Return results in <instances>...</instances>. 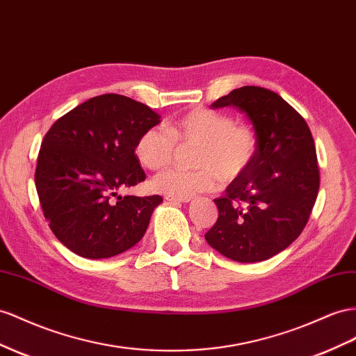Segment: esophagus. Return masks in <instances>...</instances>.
I'll use <instances>...</instances> for the list:
<instances>
[{"mask_svg": "<svg viewBox=\"0 0 356 356\" xmlns=\"http://www.w3.org/2000/svg\"><path fill=\"white\" fill-rule=\"evenodd\" d=\"M165 199L169 202H190L191 200V197H179V196H172V195H166Z\"/></svg>", "mask_w": 356, "mask_h": 356, "instance_id": "34e87169", "label": "esophagus"}]
</instances>
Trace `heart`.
I'll return each instance as SVG.
<instances>
[{
    "mask_svg": "<svg viewBox=\"0 0 356 356\" xmlns=\"http://www.w3.org/2000/svg\"><path fill=\"white\" fill-rule=\"evenodd\" d=\"M179 145H197L195 170L172 168L152 181L160 193L191 197L214 190L218 178L230 182L253 166L259 152V138L253 127L227 113L195 108L181 115L169 129L149 127L136 140L134 152L143 168L159 170L174 160Z\"/></svg>",
    "mask_w": 356,
    "mask_h": 356,
    "instance_id": "1",
    "label": "heart"
}]
</instances>
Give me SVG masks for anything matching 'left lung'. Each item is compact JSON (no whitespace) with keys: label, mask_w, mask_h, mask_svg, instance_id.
<instances>
[{"label":"left lung","mask_w":356,"mask_h":356,"mask_svg":"<svg viewBox=\"0 0 356 356\" xmlns=\"http://www.w3.org/2000/svg\"><path fill=\"white\" fill-rule=\"evenodd\" d=\"M225 106L247 113L259 152L214 199L218 218L205 239L232 261L262 262L289 247L309 222L321 184L314 140L305 120L274 91L241 86L211 104Z\"/></svg>","instance_id":"left-lung-1"}]
</instances>
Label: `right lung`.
<instances>
[{
    "label": "right lung",
    "mask_w": 356,
    "mask_h": 356,
    "mask_svg": "<svg viewBox=\"0 0 356 356\" xmlns=\"http://www.w3.org/2000/svg\"><path fill=\"white\" fill-rule=\"evenodd\" d=\"M160 122L147 104L102 94L56 120L44 134L35 188L54 235L73 253L106 259L147 232L161 196H118L147 178L134 152L140 134Z\"/></svg>",
    "instance_id": "add662e5"
}]
</instances>
